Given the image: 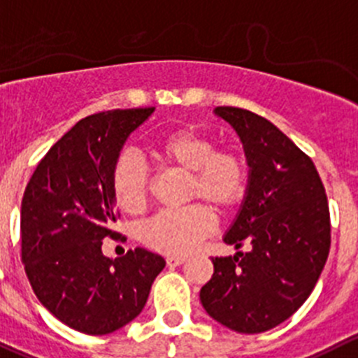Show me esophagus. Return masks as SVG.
I'll list each match as a JSON object with an SVG mask.
<instances>
[{"mask_svg":"<svg viewBox=\"0 0 358 358\" xmlns=\"http://www.w3.org/2000/svg\"><path fill=\"white\" fill-rule=\"evenodd\" d=\"M186 262L185 257H169L166 258V265L169 267H179V265H182Z\"/></svg>","mask_w":358,"mask_h":358,"instance_id":"1","label":"esophagus"}]
</instances>
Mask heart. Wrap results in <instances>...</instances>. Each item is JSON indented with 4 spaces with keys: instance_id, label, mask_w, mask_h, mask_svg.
<instances>
[{
    "instance_id": "b5f03b06",
    "label": "heart",
    "mask_w": 358,
    "mask_h": 358,
    "mask_svg": "<svg viewBox=\"0 0 358 358\" xmlns=\"http://www.w3.org/2000/svg\"><path fill=\"white\" fill-rule=\"evenodd\" d=\"M155 152L163 163L189 172L188 199H203L216 209H230L246 192L248 166L234 149H214V141L196 128L162 135ZM112 195L124 213L145 207L151 177L141 158L126 152L112 169ZM213 230V216L203 203L162 210L141 227L145 246L166 255H186Z\"/></svg>"
}]
</instances>
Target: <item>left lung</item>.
Segmentation results:
<instances>
[{
  "mask_svg": "<svg viewBox=\"0 0 358 358\" xmlns=\"http://www.w3.org/2000/svg\"><path fill=\"white\" fill-rule=\"evenodd\" d=\"M214 114L239 135L250 166L246 195L223 237L248 251L213 258L200 302L221 325L258 334L311 295L330 250L329 203L315 163L271 121L237 107Z\"/></svg>",
  "mask_w": 358,
  "mask_h": 358,
  "instance_id": "left-lung-1",
  "label": "left lung"
}]
</instances>
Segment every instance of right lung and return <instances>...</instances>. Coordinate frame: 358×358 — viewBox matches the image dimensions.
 <instances>
[{"label":"right lung","mask_w":358,"mask_h":358,"mask_svg":"<svg viewBox=\"0 0 358 358\" xmlns=\"http://www.w3.org/2000/svg\"><path fill=\"white\" fill-rule=\"evenodd\" d=\"M155 108H117L80 119L29 179L20 207V253L38 301L83 334L103 336L137 318L165 267L144 248L108 258L105 237H117L112 169L131 131Z\"/></svg>","instance_id":"1"}]
</instances>
